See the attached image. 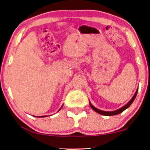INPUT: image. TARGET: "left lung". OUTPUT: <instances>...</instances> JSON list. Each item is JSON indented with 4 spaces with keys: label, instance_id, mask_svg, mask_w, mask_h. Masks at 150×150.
I'll return each mask as SVG.
<instances>
[{
    "label": "left lung",
    "instance_id": "1",
    "mask_svg": "<svg viewBox=\"0 0 150 150\" xmlns=\"http://www.w3.org/2000/svg\"><path fill=\"white\" fill-rule=\"evenodd\" d=\"M138 91V88L137 90H136V92H135V94H134V97H133L132 98V99H131V100L129 101V102L127 103L126 105H125V106H124L123 107H122V108H119V109H117V110H113V111H103V110H99V109H98V108H95V107L93 105H92L91 103H90V107H91V108H92V109H93L94 110H95V112H97V113H99V114L102 115H105V116L115 115H118V114L121 113V112H122L124 111V110H126L127 108H128L131 105H132V103L133 102H134V99H136V95H137Z\"/></svg>",
    "mask_w": 150,
    "mask_h": 150
}]
</instances>
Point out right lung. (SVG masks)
Instances as JSON below:
<instances>
[{
	"mask_svg": "<svg viewBox=\"0 0 150 150\" xmlns=\"http://www.w3.org/2000/svg\"><path fill=\"white\" fill-rule=\"evenodd\" d=\"M62 107H61V108H62ZM61 108H60V109H59V110H60ZM59 110H58V111H59ZM45 117V116H37V117Z\"/></svg>",
	"mask_w": 150,
	"mask_h": 150,
	"instance_id": "obj_1",
	"label": "right lung"
}]
</instances>
